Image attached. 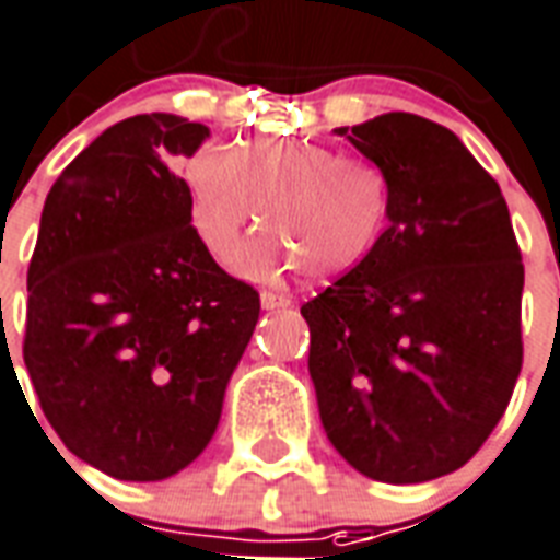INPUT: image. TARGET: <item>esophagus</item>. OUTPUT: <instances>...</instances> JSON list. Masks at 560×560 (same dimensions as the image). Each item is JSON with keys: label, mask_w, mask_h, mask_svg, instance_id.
<instances>
[{"label": "esophagus", "mask_w": 560, "mask_h": 560, "mask_svg": "<svg viewBox=\"0 0 560 560\" xmlns=\"http://www.w3.org/2000/svg\"><path fill=\"white\" fill-rule=\"evenodd\" d=\"M259 303L266 312H275V308H285L292 306V298L289 294H280V292H262L259 294Z\"/></svg>", "instance_id": "obj_1"}]
</instances>
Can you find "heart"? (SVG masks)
Listing matches in <instances>:
<instances>
[{"instance_id": "b5f03b06", "label": "heart", "mask_w": 560, "mask_h": 560, "mask_svg": "<svg viewBox=\"0 0 560 560\" xmlns=\"http://www.w3.org/2000/svg\"><path fill=\"white\" fill-rule=\"evenodd\" d=\"M187 210L199 243L231 262L254 219L268 231L240 254V271L257 280L303 268L308 277L352 271L373 252L387 213V185L373 164L308 141H208L182 167Z\"/></svg>"}]
</instances>
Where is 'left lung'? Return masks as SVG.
I'll list each match as a JSON object with an SVG mask.
<instances>
[{"label":"left lung","mask_w":560,"mask_h":560,"mask_svg":"<svg viewBox=\"0 0 560 560\" xmlns=\"http://www.w3.org/2000/svg\"><path fill=\"white\" fill-rule=\"evenodd\" d=\"M335 136L384 176L387 228L301 308L320 422L370 480H436L480 451L521 375L523 262L506 199L451 129L410 112Z\"/></svg>","instance_id":"left-lung-1"}]
</instances>
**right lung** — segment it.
<instances>
[{"label":"right lung","instance_id":"add662e5","mask_svg":"<svg viewBox=\"0 0 560 560\" xmlns=\"http://www.w3.org/2000/svg\"><path fill=\"white\" fill-rule=\"evenodd\" d=\"M210 138L136 115L62 170L28 266L25 366L62 445L115 480L194 463L259 317V294L199 243L170 161Z\"/></svg>","mask_w":560,"mask_h":560}]
</instances>
